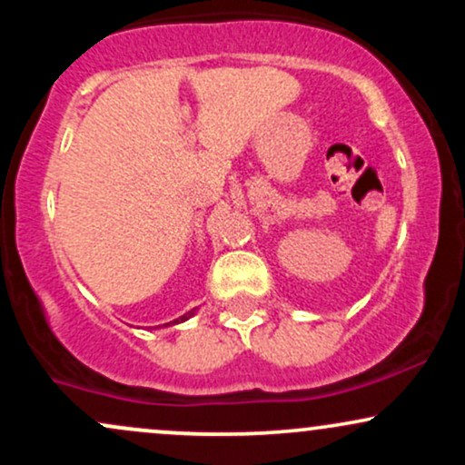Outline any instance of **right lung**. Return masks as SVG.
<instances>
[{
  "instance_id": "1",
  "label": "right lung",
  "mask_w": 465,
  "mask_h": 465,
  "mask_svg": "<svg viewBox=\"0 0 465 465\" xmlns=\"http://www.w3.org/2000/svg\"><path fill=\"white\" fill-rule=\"evenodd\" d=\"M190 314H192V312H188V314H183V317H181V319H177V322H174V323H179V322H185V319H188V317H190Z\"/></svg>"
}]
</instances>
